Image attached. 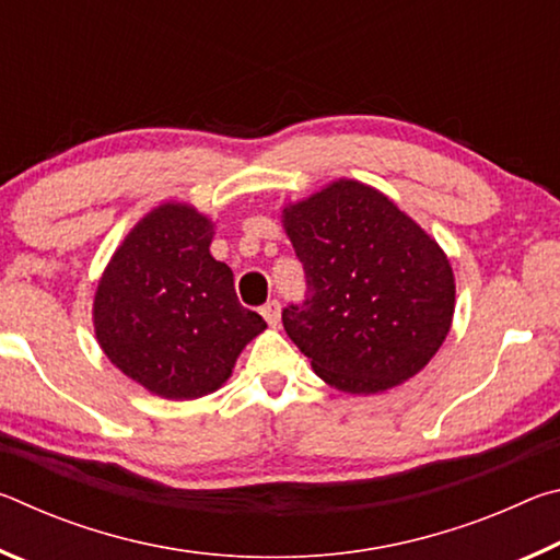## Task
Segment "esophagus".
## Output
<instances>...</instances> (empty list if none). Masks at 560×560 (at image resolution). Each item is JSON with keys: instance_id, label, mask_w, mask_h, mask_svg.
<instances>
[{"instance_id": "esophagus-1", "label": "esophagus", "mask_w": 560, "mask_h": 560, "mask_svg": "<svg viewBox=\"0 0 560 560\" xmlns=\"http://www.w3.org/2000/svg\"><path fill=\"white\" fill-rule=\"evenodd\" d=\"M261 316L267 318V324L269 326H277L279 324V316H281V306H279V301L277 299H271V301H267L261 306Z\"/></svg>"}]
</instances>
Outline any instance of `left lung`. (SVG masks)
I'll return each mask as SVG.
<instances>
[{
    "label": "left lung",
    "mask_w": 560,
    "mask_h": 560,
    "mask_svg": "<svg viewBox=\"0 0 560 560\" xmlns=\"http://www.w3.org/2000/svg\"><path fill=\"white\" fill-rule=\"evenodd\" d=\"M306 299L281 311L316 375L343 393H383L420 373L447 338L454 277L432 236L355 179L283 210Z\"/></svg>",
    "instance_id": "left-lung-1"
}]
</instances>
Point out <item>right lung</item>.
Segmentation results:
<instances>
[{
  "label": "right lung",
  "instance_id": "1",
  "mask_svg": "<svg viewBox=\"0 0 560 560\" xmlns=\"http://www.w3.org/2000/svg\"><path fill=\"white\" fill-rule=\"evenodd\" d=\"M212 222L160 205L113 254L93 301L103 353L167 400L214 393L267 324L244 308L226 264L210 254Z\"/></svg>",
  "mask_w": 560,
  "mask_h": 560
}]
</instances>
